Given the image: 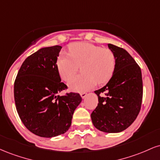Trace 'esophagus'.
I'll return each mask as SVG.
<instances>
[{
  "label": "esophagus",
  "mask_w": 160,
  "mask_h": 160,
  "mask_svg": "<svg viewBox=\"0 0 160 160\" xmlns=\"http://www.w3.org/2000/svg\"><path fill=\"white\" fill-rule=\"evenodd\" d=\"M86 95H87V94H86V92H82L80 93V96H81L82 98H85L86 97Z\"/></svg>",
  "instance_id": "1"
}]
</instances>
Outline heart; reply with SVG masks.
<instances>
[{
	"mask_svg": "<svg viewBox=\"0 0 160 160\" xmlns=\"http://www.w3.org/2000/svg\"><path fill=\"white\" fill-rule=\"evenodd\" d=\"M70 52L62 53L58 59V68L61 78L68 81L83 66L80 76L68 82L69 89L74 92H84L94 87L96 82L104 83L111 78L116 65L113 52L109 49L89 43H75L70 46Z\"/></svg>",
	"mask_w": 160,
	"mask_h": 160,
	"instance_id": "obj_1",
	"label": "heart"
}]
</instances>
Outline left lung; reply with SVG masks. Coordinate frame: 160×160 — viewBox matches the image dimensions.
I'll list each match as a JSON object with an SVG mask.
<instances>
[{
  "instance_id": "obj_1",
  "label": "left lung",
  "mask_w": 160,
  "mask_h": 160,
  "mask_svg": "<svg viewBox=\"0 0 160 160\" xmlns=\"http://www.w3.org/2000/svg\"><path fill=\"white\" fill-rule=\"evenodd\" d=\"M108 46L115 56V68L108 83L95 91L98 104L91 119L99 131L118 133L131 126L140 112L142 75L140 67L127 51L111 43ZM102 93L105 95L100 96Z\"/></svg>"
}]
</instances>
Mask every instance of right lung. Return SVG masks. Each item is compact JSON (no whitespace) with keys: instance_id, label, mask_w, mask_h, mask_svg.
Here are the masks:
<instances>
[{"instance_id":"1","label":"right lung","mask_w":160,"mask_h":160,"mask_svg":"<svg viewBox=\"0 0 160 160\" xmlns=\"http://www.w3.org/2000/svg\"><path fill=\"white\" fill-rule=\"evenodd\" d=\"M62 48L61 46L44 47L28 57L14 83L18 114L25 127L40 137L52 138L65 133L82 101L78 93L58 95L67 89L61 82L56 64Z\"/></svg>"}]
</instances>
